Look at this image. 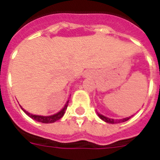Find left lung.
I'll list each match as a JSON object with an SVG mask.
<instances>
[{
  "label": "left lung",
  "instance_id": "8db88e82",
  "mask_svg": "<svg viewBox=\"0 0 160 160\" xmlns=\"http://www.w3.org/2000/svg\"><path fill=\"white\" fill-rule=\"evenodd\" d=\"M98 116L100 117L102 120H103L104 121L107 122V123H111V124H115V123H121V122H124V121H128L129 119L131 118V116L130 117H127V118H124V119H121V120H113V119H110L108 117H106V116H102V115L99 114L98 113Z\"/></svg>",
  "mask_w": 160,
  "mask_h": 160
}]
</instances>
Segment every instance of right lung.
Wrapping results in <instances>:
<instances>
[{
	"label": "right lung",
	"mask_w": 160,
	"mask_h": 160,
	"mask_svg": "<svg viewBox=\"0 0 160 160\" xmlns=\"http://www.w3.org/2000/svg\"><path fill=\"white\" fill-rule=\"evenodd\" d=\"M68 105V101L67 102V103L65 104L64 107L62 108L59 112L56 113V114L53 115V116H37V115H33L29 113L28 112H26L25 110H24L22 108V110L25 112V114L28 115V116L30 117V118L34 119V121H39V122H42V123H53V122H55L56 121H58L60 118H62V116L64 115L65 111L67 109Z\"/></svg>",
	"instance_id": "obj_1"
}]
</instances>
